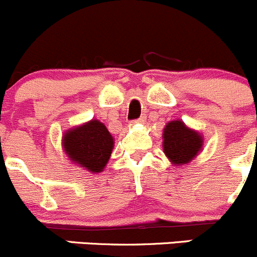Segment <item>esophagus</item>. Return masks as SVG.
Returning <instances> with one entry per match:
<instances>
[{
    "instance_id": "obj_1",
    "label": "esophagus",
    "mask_w": 257,
    "mask_h": 257,
    "mask_svg": "<svg viewBox=\"0 0 257 257\" xmlns=\"http://www.w3.org/2000/svg\"><path fill=\"white\" fill-rule=\"evenodd\" d=\"M144 121H145V117H144V115H143V117H140L139 119L132 121V124H143V123H144Z\"/></svg>"
}]
</instances>
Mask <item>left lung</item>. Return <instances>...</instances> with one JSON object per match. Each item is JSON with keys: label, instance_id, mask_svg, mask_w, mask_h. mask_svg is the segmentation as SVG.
Instances as JSON below:
<instances>
[{"label": "left lung", "instance_id": "obj_1", "mask_svg": "<svg viewBox=\"0 0 257 257\" xmlns=\"http://www.w3.org/2000/svg\"><path fill=\"white\" fill-rule=\"evenodd\" d=\"M203 136L182 120H170L163 133V150L172 166H185L203 150Z\"/></svg>", "mask_w": 257, "mask_h": 257}]
</instances>
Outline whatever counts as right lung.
Wrapping results in <instances>:
<instances>
[{
    "label": "right lung",
    "instance_id": "1",
    "mask_svg": "<svg viewBox=\"0 0 257 257\" xmlns=\"http://www.w3.org/2000/svg\"><path fill=\"white\" fill-rule=\"evenodd\" d=\"M61 147L72 164L98 174L108 164L114 148V138L102 121L91 119L67 129L61 139Z\"/></svg>",
    "mask_w": 257,
    "mask_h": 257
}]
</instances>
